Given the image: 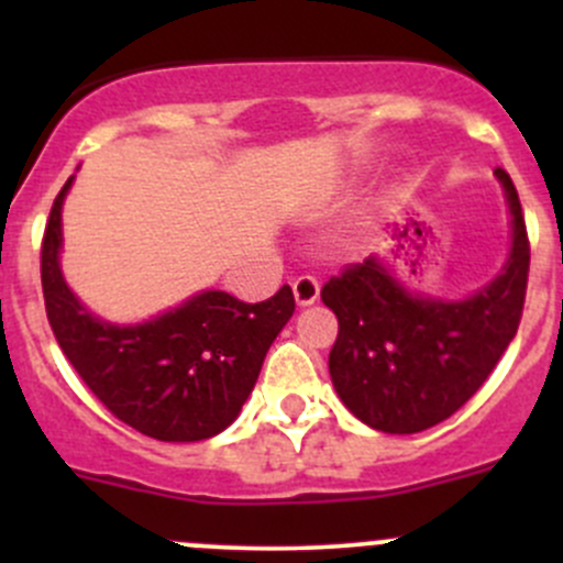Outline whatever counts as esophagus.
Returning <instances> with one entry per match:
<instances>
[{
	"label": "esophagus",
	"mask_w": 563,
	"mask_h": 563,
	"mask_svg": "<svg viewBox=\"0 0 563 563\" xmlns=\"http://www.w3.org/2000/svg\"><path fill=\"white\" fill-rule=\"evenodd\" d=\"M294 299H297L299 308H308V305H313L318 299V291H321V286H318L316 277L310 275H302L294 280Z\"/></svg>",
	"instance_id": "34e87169"
}]
</instances>
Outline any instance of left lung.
<instances>
[{
  "label": "left lung",
  "mask_w": 563,
  "mask_h": 563,
  "mask_svg": "<svg viewBox=\"0 0 563 563\" xmlns=\"http://www.w3.org/2000/svg\"><path fill=\"white\" fill-rule=\"evenodd\" d=\"M512 214L504 269L471 297L411 294L378 255L323 286L338 316L329 376L356 419L382 433H419L444 422L485 384L518 334L528 286V234L518 190L496 168Z\"/></svg>",
  "instance_id": "1"
}]
</instances>
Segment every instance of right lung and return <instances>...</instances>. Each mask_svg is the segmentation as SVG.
I'll list each match as a JSON object with an SVG mask.
<instances>
[{
  "label": "right lung",
  "instance_id": "1",
  "mask_svg": "<svg viewBox=\"0 0 563 563\" xmlns=\"http://www.w3.org/2000/svg\"><path fill=\"white\" fill-rule=\"evenodd\" d=\"M56 196L40 250V277L54 338L78 376L124 424L157 441H203L240 417L261 365L294 316L283 286L266 302L201 291L152 321L119 327L78 302L59 266L62 203Z\"/></svg>",
  "mask_w": 563,
  "mask_h": 563
}]
</instances>
